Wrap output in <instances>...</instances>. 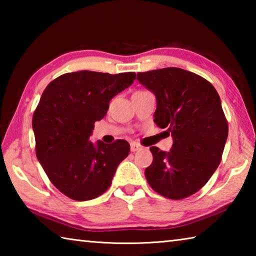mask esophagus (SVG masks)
I'll return each mask as SVG.
<instances>
[{
  "label": "esophagus",
  "instance_id": "esophagus-1",
  "mask_svg": "<svg viewBox=\"0 0 256 256\" xmlns=\"http://www.w3.org/2000/svg\"><path fill=\"white\" fill-rule=\"evenodd\" d=\"M141 148H142V146L138 144H136V142H132V144H131V151H132V152H136V151L140 150Z\"/></svg>",
  "mask_w": 256,
  "mask_h": 256
}]
</instances>
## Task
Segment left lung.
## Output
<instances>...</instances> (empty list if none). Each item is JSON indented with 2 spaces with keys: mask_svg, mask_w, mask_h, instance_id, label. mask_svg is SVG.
I'll use <instances>...</instances> for the list:
<instances>
[{
  "mask_svg": "<svg viewBox=\"0 0 256 256\" xmlns=\"http://www.w3.org/2000/svg\"><path fill=\"white\" fill-rule=\"evenodd\" d=\"M136 79L156 96L154 123L172 138L170 151L150 148L154 160L146 178L164 198L192 196L218 168L227 141L219 94L209 81L178 68L138 73Z\"/></svg>",
  "mask_w": 256,
  "mask_h": 256,
  "instance_id": "1",
  "label": "left lung"
}]
</instances>
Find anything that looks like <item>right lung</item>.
Here are the masks:
<instances>
[{
    "label": "right lung",
    "mask_w": 256,
    "mask_h": 256,
    "mask_svg": "<svg viewBox=\"0 0 256 256\" xmlns=\"http://www.w3.org/2000/svg\"><path fill=\"white\" fill-rule=\"evenodd\" d=\"M136 73H66L46 86L34 112L38 162L56 188L76 201L102 196L130 144L90 141L94 122L105 118L112 97L128 88Z\"/></svg>",
    "instance_id": "add662e5"
}]
</instances>
